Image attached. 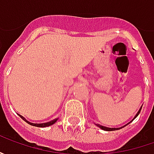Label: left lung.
Listing matches in <instances>:
<instances>
[{"mask_svg": "<svg viewBox=\"0 0 154 154\" xmlns=\"http://www.w3.org/2000/svg\"><path fill=\"white\" fill-rule=\"evenodd\" d=\"M140 109H141V107H140V109H139V111L137 112V114L135 115V116L134 117V118H135V117H136L137 116L139 115V113H140ZM134 119H133V120H134ZM133 120H132V121H133ZM132 121H131V122H132ZM130 122H128V123H130ZM128 124H126V125H128ZM126 125H124L123 127H125ZM98 126H99V125H98ZM99 127L101 128L102 129H103V130H106V131H112V130H117V129H120V128H123V127H121V128H109L103 127V126H99Z\"/></svg>", "mask_w": 154, "mask_h": 154, "instance_id": "left-lung-1", "label": "left lung"}]
</instances>
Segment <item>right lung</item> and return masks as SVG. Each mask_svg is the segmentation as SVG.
I'll list each match as a JSON object with an SVG mask.
<instances>
[{
  "label": "right lung",
  "instance_id": "right-lung-1",
  "mask_svg": "<svg viewBox=\"0 0 154 154\" xmlns=\"http://www.w3.org/2000/svg\"><path fill=\"white\" fill-rule=\"evenodd\" d=\"M57 119H55V120H53V121L49 122H46V123H31V122H29V124H31V125H32V126H36V127H40V128H45V127H48V126H51L52 124H54L56 121Z\"/></svg>",
  "mask_w": 154,
  "mask_h": 154
}]
</instances>
